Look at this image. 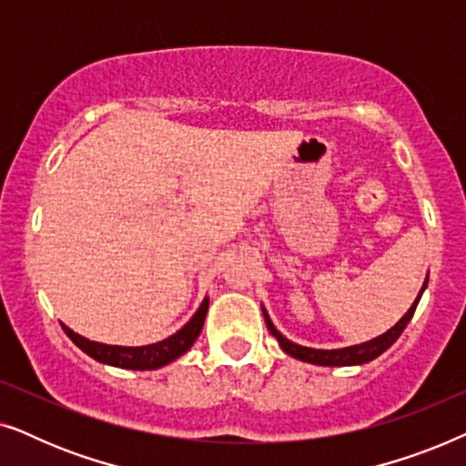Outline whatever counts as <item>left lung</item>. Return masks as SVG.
Returning a JSON list of instances; mask_svg holds the SVG:
<instances>
[{"mask_svg": "<svg viewBox=\"0 0 466 466\" xmlns=\"http://www.w3.org/2000/svg\"><path fill=\"white\" fill-rule=\"evenodd\" d=\"M426 284H429V278L424 279V286L422 290H420V295L416 297V301L411 303V308L407 309V314L400 318V320L394 324L390 330H386L384 335L375 337L371 341H365V343H359V346H350V348H339V350H314V348H305V346H299V343L286 339V337L279 333V330L273 327L269 314H267V309L263 308V316H265V322H267V329H269V333L276 337L279 346L286 354H290L292 359L297 360H303V362H311V365H320V367H352V365H365V362L378 359L380 354H384L388 348L392 346L394 341L399 339V335L403 333L407 322L411 320L413 311L418 308V301L420 297H422V292L426 289Z\"/></svg>", "mask_w": 466, "mask_h": 466, "instance_id": "left-lung-1", "label": "left lung"}]
</instances>
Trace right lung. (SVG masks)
<instances>
[{"label":"right lung","mask_w":466,"mask_h":466,"mask_svg":"<svg viewBox=\"0 0 466 466\" xmlns=\"http://www.w3.org/2000/svg\"><path fill=\"white\" fill-rule=\"evenodd\" d=\"M209 308V299H203L199 309L195 311V316L184 324V327L174 333L167 339L148 343V346H137V348H127V346H107V343L91 341L86 337L74 333L72 329L61 324L69 339L78 346L82 352H86L91 359L104 362V365L120 367V369H133V371H150V369H158L169 365L176 359L190 350V346L199 337L203 322H206V314Z\"/></svg>","instance_id":"right-lung-1"}]
</instances>
